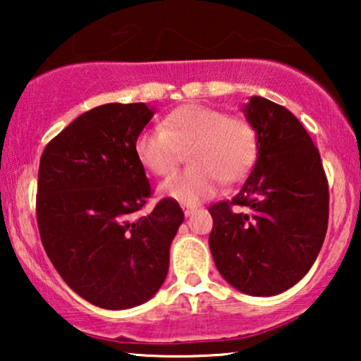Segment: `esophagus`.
I'll use <instances>...</instances> for the list:
<instances>
[{
	"label": "esophagus",
	"mask_w": 361,
	"mask_h": 361,
	"mask_svg": "<svg viewBox=\"0 0 361 361\" xmlns=\"http://www.w3.org/2000/svg\"><path fill=\"white\" fill-rule=\"evenodd\" d=\"M182 210H184V214H185V216H190L192 214H194V212L197 210L194 205H187V204H182Z\"/></svg>",
	"instance_id": "obj_1"
}]
</instances>
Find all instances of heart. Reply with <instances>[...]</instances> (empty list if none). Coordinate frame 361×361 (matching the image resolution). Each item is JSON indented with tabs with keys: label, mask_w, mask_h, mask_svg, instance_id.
<instances>
[{
	"label": "heart",
	"mask_w": 361,
	"mask_h": 361,
	"mask_svg": "<svg viewBox=\"0 0 361 361\" xmlns=\"http://www.w3.org/2000/svg\"><path fill=\"white\" fill-rule=\"evenodd\" d=\"M258 133L248 120L199 103L182 105L162 118L161 128L142 130L135 154L152 176L176 171L182 152L189 166L161 185V194L194 205L214 195L221 184H233L248 174L258 157Z\"/></svg>",
	"instance_id": "heart-1"
}]
</instances>
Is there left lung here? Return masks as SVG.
<instances>
[{
	"label": "left lung",
	"mask_w": 361,
	"mask_h": 361,
	"mask_svg": "<svg viewBox=\"0 0 361 361\" xmlns=\"http://www.w3.org/2000/svg\"><path fill=\"white\" fill-rule=\"evenodd\" d=\"M258 159L243 189L209 209L216 269L250 295H276L307 274L329 224V182L319 149L288 108L251 97ZM245 206L246 212H233Z\"/></svg>",
	"instance_id": "obj_1"
}]
</instances>
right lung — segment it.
<instances>
[{
  "instance_id": "right-lung-1",
  "label": "right lung",
  "mask_w": 361,
  "mask_h": 361,
  "mask_svg": "<svg viewBox=\"0 0 361 361\" xmlns=\"http://www.w3.org/2000/svg\"><path fill=\"white\" fill-rule=\"evenodd\" d=\"M152 115L145 103L97 106L41 156L36 216L44 250L68 288L103 309L135 307L159 290L184 221L169 197L133 219L152 194L135 154Z\"/></svg>"
}]
</instances>
